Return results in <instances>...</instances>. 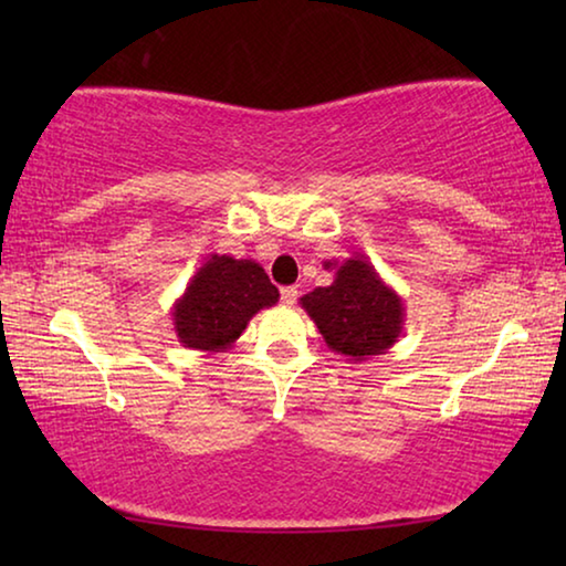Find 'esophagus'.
Masks as SVG:
<instances>
[{
    "label": "esophagus",
    "mask_w": 566,
    "mask_h": 566,
    "mask_svg": "<svg viewBox=\"0 0 566 566\" xmlns=\"http://www.w3.org/2000/svg\"><path fill=\"white\" fill-rule=\"evenodd\" d=\"M280 294H282V302L286 306H292L296 302V296H300V292H296V286H282Z\"/></svg>",
    "instance_id": "obj_1"
}]
</instances>
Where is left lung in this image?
I'll use <instances>...</instances> for the list:
<instances>
[{
  "label": "left lung",
  "instance_id": "1",
  "mask_svg": "<svg viewBox=\"0 0 566 566\" xmlns=\"http://www.w3.org/2000/svg\"><path fill=\"white\" fill-rule=\"evenodd\" d=\"M334 270L329 286L304 294L300 304L317 324L332 352L364 361L395 347L405 329V302L395 286L381 280L367 256L324 262Z\"/></svg>",
  "mask_w": 566,
  "mask_h": 566
}]
</instances>
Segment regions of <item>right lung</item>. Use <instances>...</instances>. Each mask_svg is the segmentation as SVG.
Masks as SVG:
<instances>
[{
    "instance_id": "1",
    "label": "right lung",
    "mask_w": 566,
    "mask_h": 566,
    "mask_svg": "<svg viewBox=\"0 0 566 566\" xmlns=\"http://www.w3.org/2000/svg\"><path fill=\"white\" fill-rule=\"evenodd\" d=\"M280 302V290L262 264L209 254L171 306L177 339L187 349L227 352L242 337L249 319Z\"/></svg>"
}]
</instances>
